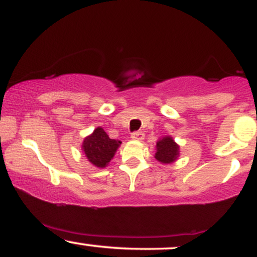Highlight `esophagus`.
<instances>
[{"instance_id": "1", "label": "esophagus", "mask_w": 257, "mask_h": 257, "mask_svg": "<svg viewBox=\"0 0 257 257\" xmlns=\"http://www.w3.org/2000/svg\"><path fill=\"white\" fill-rule=\"evenodd\" d=\"M145 138V134L142 132H134L132 134V139L133 140H138V141H142Z\"/></svg>"}]
</instances>
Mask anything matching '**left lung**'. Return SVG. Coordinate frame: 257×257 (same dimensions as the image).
Segmentation results:
<instances>
[{
    "label": "left lung",
    "mask_w": 257,
    "mask_h": 257,
    "mask_svg": "<svg viewBox=\"0 0 257 257\" xmlns=\"http://www.w3.org/2000/svg\"><path fill=\"white\" fill-rule=\"evenodd\" d=\"M179 156V146L171 137H164L157 142L156 159L163 164L174 163Z\"/></svg>",
    "instance_id": "8db88e82"
}]
</instances>
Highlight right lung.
Wrapping results in <instances>:
<instances>
[{
	"label": "right lung",
	"instance_id": "add662e5",
	"mask_svg": "<svg viewBox=\"0 0 257 257\" xmlns=\"http://www.w3.org/2000/svg\"><path fill=\"white\" fill-rule=\"evenodd\" d=\"M122 142L110 139L103 128L98 126L82 142V151L88 162L97 168L103 169L115 156L117 148Z\"/></svg>",
	"mask_w": 257,
	"mask_h": 257
}]
</instances>
